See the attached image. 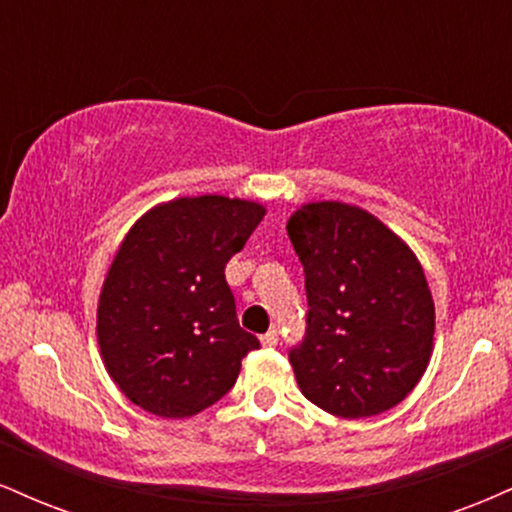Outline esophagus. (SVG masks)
Masks as SVG:
<instances>
[{"label": "esophagus", "instance_id": "1", "mask_svg": "<svg viewBox=\"0 0 512 512\" xmlns=\"http://www.w3.org/2000/svg\"><path fill=\"white\" fill-rule=\"evenodd\" d=\"M262 344H264V346H276V344H279V332L269 330V332L262 337Z\"/></svg>", "mask_w": 512, "mask_h": 512}]
</instances>
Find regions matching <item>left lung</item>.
<instances>
[{"mask_svg": "<svg viewBox=\"0 0 512 512\" xmlns=\"http://www.w3.org/2000/svg\"><path fill=\"white\" fill-rule=\"evenodd\" d=\"M286 231L303 262L308 337L291 351L298 387L342 419L397 407L426 373L436 305L414 250L356 204H301Z\"/></svg>", "mask_w": 512, "mask_h": 512, "instance_id": "8db88e82", "label": "left lung"}]
</instances>
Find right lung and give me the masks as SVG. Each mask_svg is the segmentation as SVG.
Returning a JSON list of instances; mask_svg holds the SVG:
<instances>
[{
  "label": "right lung",
  "mask_w": 512,
  "mask_h": 512,
  "mask_svg": "<svg viewBox=\"0 0 512 512\" xmlns=\"http://www.w3.org/2000/svg\"><path fill=\"white\" fill-rule=\"evenodd\" d=\"M264 214L255 199L199 195L134 221L96 310L103 366L129 402L190 419L236 385L240 361L260 342L238 325L223 269Z\"/></svg>",
  "instance_id": "1"
}]
</instances>
